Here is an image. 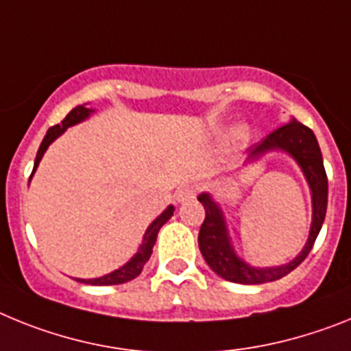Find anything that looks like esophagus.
Instances as JSON below:
<instances>
[{
  "instance_id": "1",
  "label": "esophagus",
  "mask_w": 351,
  "mask_h": 351,
  "mask_svg": "<svg viewBox=\"0 0 351 351\" xmlns=\"http://www.w3.org/2000/svg\"><path fill=\"white\" fill-rule=\"evenodd\" d=\"M196 191H197V187L194 184L182 185V187H180L178 191H176V201H180V203H184V201L193 199V197L196 196Z\"/></svg>"
}]
</instances>
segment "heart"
Instances as JSON below:
<instances>
[{"label":"heart","instance_id":"heart-1","mask_svg":"<svg viewBox=\"0 0 351 351\" xmlns=\"http://www.w3.org/2000/svg\"><path fill=\"white\" fill-rule=\"evenodd\" d=\"M249 139H251V132H249V129L245 125H239V127L233 130V134H231V141L237 146L247 145Z\"/></svg>","mask_w":351,"mask_h":351}]
</instances>
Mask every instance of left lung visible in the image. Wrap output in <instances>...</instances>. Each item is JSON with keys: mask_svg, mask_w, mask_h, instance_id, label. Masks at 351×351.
<instances>
[{"mask_svg": "<svg viewBox=\"0 0 351 351\" xmlns=\"http://www.w3.org/2000/svg\"><path fill=\"white\" fill-rule=\"evenodd\" d=\"M272 150L286 152L289 157L297 160L304 176H306L307 184H309L311 194H313V222H311L309 239H307L300 254L289 263L267 268H256L245 263L242 258L237 256L233 245H231L226 219H224L221 206L212 199L208 193L197 196L201 205L205 206L206 213L205 221L201 224L199 237H197L201 254L213 272L221 276L222 279L237 282V285H263V282H272L288 276L307 258V254L315 245L319 230H322L325 213H327L328 180L325 167H323L322 150H319L315 132L300 121L291 120L289 123L282 125V127L268 134L267 138L261 139L260 143L252 145L249 148L247 162H252V160Z\"/></svg>", "mask_w": 351, "mask_h": 351, "instance_id": "1", "label": "left lung"}]
</instances>
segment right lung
I'll return each instance as SVG.
<instances>
[{"label": "right lung", "instance_id": "right-lung-1", "mask_svg": "<svg viewBox=\"0 0 351 351\" xmlns=\"http://www.w3.org/2000/svg\"><path fill=\"white\" fill-rule=\"evenodd\" d=\"M91 112H93V109H88L86 104H84V106H77V108H74L72 111L69 112V114H66L65 120H63L62 123L54 125V127H51V129L47 130V134H45V138H44V141H42L40 148H38V152H36L33 173L36 171V167H38V164H40L42 157H44V154H45V150L49 148V145H51V143H53L56 138H60V136H62V134L65 132L69 127L79 123V121L86 120ZM33 173H32V176H33ZM32 176H29V180H32ZM173 212H175V206L169 205L162 213H160V215H158L157 219H155L154 222H152L150 226H148V230L145 231V237H143V243L139 245V251L136 252V254L130 258V261H127L123 267H120L118 270H114V272L108 274V276L97 277V279H75V281L84 282V285H93V286H109V285H123V282H129V281H132V279H136V277L141 274V270H143V267H145L146 261L150 260L152 249H154L155 242H157L158 230H160V228H162L164 224L169 221V219H171Z\"/></svg>", "mask_w": 351, "mask_h": 351}]
</instances>
